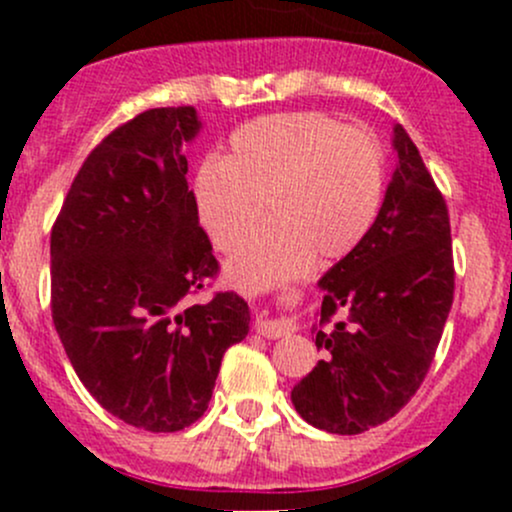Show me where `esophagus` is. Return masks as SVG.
<instances>
[{"instance_id": "34e87169", "label": "esophagus", "mask_w": 512, "mask_h": 512, "mask_svg": "<svg viewBox=\"0 0 512 512\" xmlns=\"http://www.w3.org/2000/svg\"><path fill=\"white\" fill-rule=\"evenodd\" d=\"M255 329L267 339H280L285 334L294 332V322L289 317H270V314H260L255 322Z\"/></svg>"}]
</instances>
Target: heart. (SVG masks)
<instances>
[{
  "instance_id": "heart-1",
  "label": "heart",
  "mask_w": 512,
  "mask_h": 512,
  "mask_svg": "<svg viewBox=\"0 0 512 512\" xmlns=\"http://www.w3.org/2000/svg\"><path fill=\"white\" fill-rule=\"evenodd\" d=\"M384 151L366 128L324 113H277L230 136L227 158H208L193 180L195 210L218 250L259 226L268 203L276 225L227 260L232 287L262 292L302 275L314 255H349L384 200Z\"/></svg>"
}]
</instances>
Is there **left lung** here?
I'll list each match as a JSON object with an SVG mask.
<instances>
[{"instance_id": "8db88e82", "label": "left lung", "mask_w": 512, "mask_h": 512, "mask_svg": "<svg viewBox=\"0 0 512 512\" xmlns=\"http://www.w3.org/2000/svg\"><path fill=\"white\" fill-rule=\"evenodd\" d=\"M396 170L369 235L319 280L327 352L292 389L297 414L339 436L399 414L421 386L453 304L451 223L421 153L401 126L391 138Z\"/></svg>"}]
</instances>
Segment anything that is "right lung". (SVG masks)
<instances>
[{
    "label": "right lung",
    "instance_id": "1",
    "mask_svg": "<svg viewBox=\"0 0 512 512\" xmlns=\"http://www.w3.org/2000/svg\"><path fill=\"white\" fill-rule=\"evenodd\" d=\"M193 106L151 108L103 138L51 230V317L81 384L128 426L173 433L205 414L220 361L250 332L188 190Z\"/></svg>",
    "mask_w": 512,
    "mask_h": 512
}]
</instances>
